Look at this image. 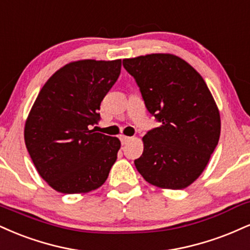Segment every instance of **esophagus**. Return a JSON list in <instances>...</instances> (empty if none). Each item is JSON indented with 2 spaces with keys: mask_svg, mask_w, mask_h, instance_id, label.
Wrapping results in <instances>:
<instances>
[{
  "mask_svg": "<svg viewBox=\"0 0 250 250\" xmlns=\"http://www.w3.org/2000/svg\"><path fill=\"white\" fill-rule=\"evenodd\" d=\"M120 140H121L122 144H125V143H128L129 141L133 140V137H129V136H125V135H121V136H120Z\"/></svg>",
  "mask_w": 250,
  "mask_h": 250,
  "instance_id": "esophagus-1",
  "label": "esophagus"
}]
</instances>
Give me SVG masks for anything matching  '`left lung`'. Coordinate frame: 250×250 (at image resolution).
Returning <instances> with one entry per match:
<instances>
[{"instance_id":"obj_1","label":"left lung","mask_w":250,"mask_h":250,"mask_svg":"<svg viewBox=\"0 0 250 250\" xmlns=\"http://www.w3.org/2000/svg\"><path fill=\"white\" fill-rule=\"evenodd\" d=\"M123 67L161 123L144 135L135 167L157 188H188L205 170L220 137V114L208 87L188 62L169 53L123 59Z\"/></svg>"}]
</instances>
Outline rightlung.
<instances>
[{"mask_svg":"<svg viewBox=\"0 0 250 250\" xmlns=\"http://www.w3.org/2000/svg\"><path fill=\"white\" fill-rule=\"evenodd\" d=\"M121 59L78 60L45 83L30 110L24 141L39 176L62 193H86L108 178L121 142L95 133L101 101L121 72Z\"/></svg>","mask_w":250,"mask_h":250,"instance_id":"right-lung-1","label":"right lung"}]
</instances>
